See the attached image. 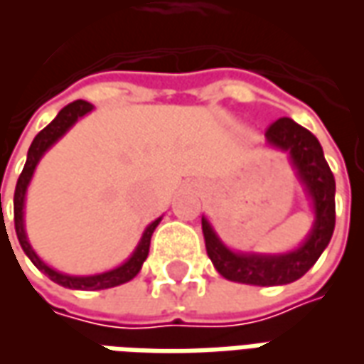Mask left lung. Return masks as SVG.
Segmentation results:
<instances>
[{
	"mask_svg": "<svg viewBox=\"0 0 364 364\" xmlns=\"http://www.w3.org/2000/svg\"><path fill=\"white\" fill-rule=\"evenodd\" d=\"M271 148L287 151L290 166L312 203L314 222L304 242L284 253L234 252L203 216L206 253L214 269L228 281L253 287H277L298 281L328 247L336 228V179L318 138L292 119H279L265 132Z\"/></svg>",
	"mask_w": 364,
	"mask_h": 364,
	"instance_id": "1",
	"label": "left lung"
}]
</instances>
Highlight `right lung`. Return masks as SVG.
Returning <instances> with one entry per match:
<instances>
[{
    "label": "right lung",
    "instance_id": "add662e5",
    "mask_svg": "<svg viewBox=\"0 0 364 364\" xmlns=\"http://www.w3.org/2000/svg\"><path fill=\"white\" fill-rule=\"evenodd\" d=\"M93 111V105L87 103V101H74V103L66 105L62 111L56 114V119L52 120L50 124L46 128H43L38 134L35 136V140L31 144L27 154V164L21 171L19 179H17V187H15V197H13V210H15V232H17V237H19V244L23 247V252L27 253V257L33 263L38 271H43L50 281H54L60 287H66V289L74 290H103V289H112V287H119V284H124V282L132 281L136 274L140 273L144 261L148 257V252H150V240L154 230L158 228V224L161 222V216L156 218L146 226L144 230L140 242L134 247L132 255L128 257L122 265L114 269H109V271H103V273L95 274H66L60 273L56 269H52L50 265H46L36 252L33 250V245L28 242L27 232H25V198H27V189L28 183L35 175V169L38 166V161L43 159V156L46 151L50 150L54 144L58 142L62 136L66 134L70 128L74 127L77 120L85 117L87 112ZM1 197V195H0Z\"/></svg>",
    "mask_w": 364,
    "mask_h": 364
}]
</instances>
